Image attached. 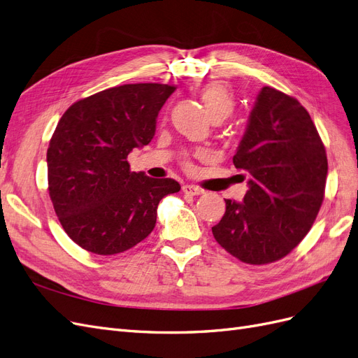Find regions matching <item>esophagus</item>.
Instances as JSON below:
<instances>
[{"label": "esophagus", "mask_w": 358, "mask_h": 358, "mask_svg": "<svg viewBox=\"0 0 358 358\" xmlns=\"http://www.w3.org/2000/svg\"><path fill=\"white\" fill-rule=\"evenodd\" d=\"M182 191L188 194V196H201V194L204 192L201 188H199L196 185H183Z\"/></svg>", "instance_id": "esophagus-1"}]
</instances>
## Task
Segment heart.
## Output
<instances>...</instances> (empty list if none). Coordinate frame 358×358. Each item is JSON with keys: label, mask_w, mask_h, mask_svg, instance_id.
<instances>
[{"label": "heart", "mask_w": 358, "mask_h": 358, "mask_svg": "<svg viewBox=\"0 0 358 358\" xmlns=\"http://www.w3.org/2000/svg\"><path fill=\"white\" fill-rule=\"evenodd\" d=\"M201 100L210 119H225L227 116L231 115L234 109L233 94L229 86L221 82H213L208 86H204L201 91Z\"/></svg>", "instance_id": "heart-1"}]
</instances>
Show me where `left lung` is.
Listing matches in <instances>:
<instances>
[{
	"instance_id": "1",
	"label": "left lung",
	"mask_w": 358,
	"mask_h": 358,
	"mask_svg": "<svg viewBox=\"0 0 358 358\" xmlns=\"http://www.w3.org/2000/svg\"><path fill=\"white\" fill-rule=\"evenodd\" d=\"M233 162L248 173L249 189L242 203L225 200L213 237L243 263H273L303 241L317 218L329 169L326 149L305 107L264 86Z\"/></svg>"
}]
</instances>
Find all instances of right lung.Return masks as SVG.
<instances>
[{"label": "right lung", "mask_w": 358, "mask_h": 358, "mask_svg": "<svg viewBox=\"0 0 358 358\" xmlns=\"http://www.w3.org/2000/svg\"><path fill=\"white\" fill-rule=\"evenodd\" d=\"M175 85L129 83L76 101L48 148L49 194L62 229L92 254L124 252L150 234L173 179L131 171L134 148L155 136L157 117Z\"/></svg>", "instance_id": "1"}]
</instances>
